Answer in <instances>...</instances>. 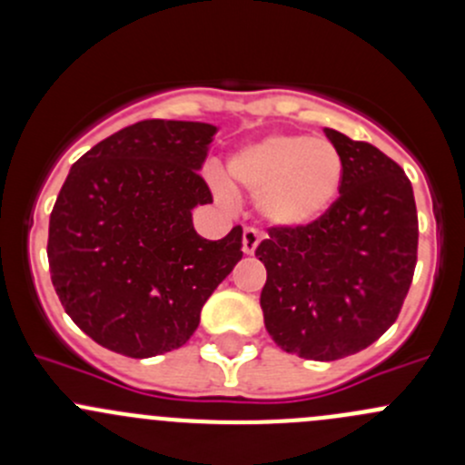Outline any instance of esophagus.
<instances>
[{"label": "esophagus", "mask_w": 465, "mask_h": 465, "mask_svg": "<svg viewBox=\"0 0 465 465\" xmlns=\"http://www.w3.org/2000/svg\"><path fill=\"white\" fill-rule=\"evenodd\" d=\"M259 242H261V233L256 232V229L245 227V232H242V252H245V254H254Z\"/></svg>", "instance_id": "obj_1"}]
</instances>
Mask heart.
<instances>
[{
  "label": "heart",
  "mask_w": 465,
  "mask_h": 465,
  "mask_svg": "<svg viewBox=\"0 0 465 465\" xmlns=\"http://www.w3.org/2000/svg\"><path fill=\"white\" fill-rule=\"evenodd\" d=\"M232 189L254 195L256 211L274 227L299 229L323 218L340 198L344 157L326 139L267 134L227 159Z\"/></svg>",
  "instance_id": "obj_1"
}]
</instances>
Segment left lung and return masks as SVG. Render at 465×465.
Segmentation results:
<instances>
[{"label":"left lung","instance_id":"1","mask_svg":"<svg viewBox=\"0 0 465 465\" xmlns=\"http://www.w3.org/2000/svg\"><path fill=\"white\" fill-rule=\"evenodd\" d=\"M344 157L340 198L308 227H272L256 247L265 328L285 353L331 362L367 349L398 320L419 252L405 171L376 145L323 130Z\"/></svg>","mask_w":465,"mask_h":465}]
</instances>
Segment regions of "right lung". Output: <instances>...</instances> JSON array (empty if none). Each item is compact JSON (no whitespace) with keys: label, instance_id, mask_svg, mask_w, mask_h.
I'll return each instance as SVG.
<instances>
[{"label":"right lung","instance_id":"right-lung-1","mask_svg":"<svg viewBox=\"0 0 465 465\" xmlns=\"http://www.w3.org/2000/svg\"><path fill=\"white\" fill-rule=\"evenodd\" d=\"M218 128L148 119L110 134L72 166L49 220V272L64 312L96 344L153 358L180 349L242 259V227L206 241L191 211Z\"/></svg>","mask_w":465,"mask_h":465}]
</instances>
